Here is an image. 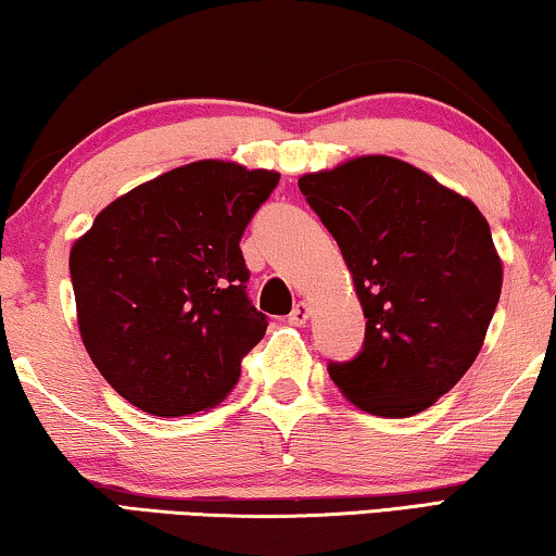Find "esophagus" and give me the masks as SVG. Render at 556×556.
I'll list each match as a JSON object with an SVG mask.
<instances>
[{"instance_id":"34e87169","label":"esophagus","mask_w":556,"mask_h":556,"mask_svg":"<svg viewBox=\"0 0 556 556\" xmlns=\"http://www.w3.org/2000/svg\"><path fill=\"white\" fill-rule=\"evenodd\" d=\"M311 313H313V311H311V305L305 303V301H301V303H295V305H293V311H291V316H288V320H291L293 326H303L305 320L311 318Z\"/></svg>"}]
</instances>
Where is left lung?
<instances>
[{
  "mask_svg": "<svg viewBox=\"0 0 556 556\" xmlns=\"http://www.w3.org/2000/svg\"><path fill=\"white\" fill-rule=\"evenodd\" d=\"M298 188L341 248L366 316L358 356L328 364L333 383L386 418L437 404L479 356L502 293L486 218L389 155L308 173Z\"/></svg>",
  "mask_w": 556,
  "mask_h": 556,
  "instance_id": "8db88e82",
  "label": "left lung"
}]
</instances>
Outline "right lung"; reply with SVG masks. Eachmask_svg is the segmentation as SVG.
<instances>
[{
  "mask_svg": "<svg viewBox=\"0 0 556 556\" xmlns=\"http://www.w3.org/2000/svg\"><path fill=\"white\" fill-rule=\"evenodd\" d=\"M280 180L200 160L110 203L72 245L79 336L125 401L152 416L218 406L268 320L248 301L240 238Z\"/></svg>",
  "mask_w": 556,
  "mask_h": 556,
  "instance_id": "obj_1",
  "label": "right lung"
}]
</instances>
